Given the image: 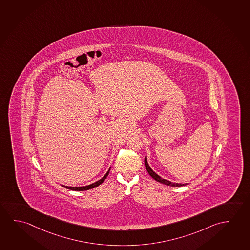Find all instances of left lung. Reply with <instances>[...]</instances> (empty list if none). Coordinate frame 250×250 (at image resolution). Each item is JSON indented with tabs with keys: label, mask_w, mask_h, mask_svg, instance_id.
<instances>
[{
	"label": "left lung",
	"mask_w": 250,
	"mask_h": 250,
	"mask_svg": "<svg viewBox=\"0 0 250 250\" xmlns=\"http://www.w3.org/2000/svg\"><path fill=\"white\" fill-rule=\"evenodd\" d=\"M144 163H145V167H146V169H147V172H148V174H150L151 177H152L153 179H155L156 182L163 183V184L167 185V186L182 187L187 185V183L184 184V183H171V182L167 181V180H166V179H163L162 177H161V176H159L158 174H155V172L152 170V168H151L150 167H149V165H148V163H147V156H145Z\"/></svg>",
	"instance_id": "1"
}]
</instances>
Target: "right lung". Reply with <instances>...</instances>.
I'll list each match as a JSON object with an SVG mask.
<instances>
[{
  "label": "right lung",
  "mask_w": 250,
  "mask_h": 250,
  "mask_svg": "<svg viewBox=\"0 0 250 250\" xmlns=\"http://www.w3.org/2000/svg\"><path fill=\"white\" fill-rule=\"evenodd\" d=\"M109 170H110V168L108 169L106 174L103 176V178L100 179L99 181H97V182H95V183H92L90 185H87V186H83V187H68V186H64L62 185V187L64 188H66L67 189H70V190H75V191H84V190H88V189H91V188H94L95 187L99 186L100 184H102V183L104 182V180L107 178V175H108V173H109Z\"/></svg>",
  "instance_id": "1"
}]
</instances>
